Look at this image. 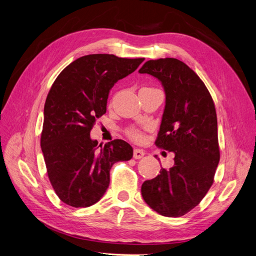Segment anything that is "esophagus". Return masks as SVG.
<instances>
[{
  "label": "esophagus",
  "mask_w": 256,
  "mask_h": 256,
  "mask_svg": "<svg viewBox=\"0 0 256 256\" xmlns=\"http://www.w3.org/2000/svg\"><path fill=\"white\" fill-rule=\"evenodd\" d=\"M145 154L144 150H140V148H134V159H141L143 156Z\"/></svg>",
  "instance_id": "1"
}]
</instances>
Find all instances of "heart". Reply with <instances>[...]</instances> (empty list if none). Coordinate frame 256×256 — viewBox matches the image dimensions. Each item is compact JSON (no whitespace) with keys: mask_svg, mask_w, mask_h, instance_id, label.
<instances>
[{"mask_svg":"<svg viewBox=\"0 0 256 256\" xmlns=\"http://www.w3.org/2000/svg\"><path fill=\"white\" fill-rule=\"evenodd\" d=\"M126 134L130 138H132V140H134V141H140V140H142V138H143V134L141 132V130L136 128V127H129V128H127L126 129Z\"/></svg>","mask_w":256,"mask_h":256,"instance_id":"obj_1","label":"heart"}]
</instances>
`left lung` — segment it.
I'll return each instance as SVG.
<instances>
[{
    "label": "left lung",
    "mask_w": 256,
    "mask_h": 256,
    "mask_svg": "<svg viewBox=\"0 0 256 256\" xmlns=\"http://www.w3.org/2000/svg\"><path fill=\"white\" fill-rule=\"evenodd\" d=\"M140 74L157 78L166 108L156 144L175 154L174 166L143 182L146 204L166 216H182L200 204L214 182L220 160L214 100L204 82L184 62L150 60Z\"/></svg>",
    "instance_id": "left-lung-1"
}]
</instances>
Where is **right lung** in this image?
Segmentation results:
<instances>
[{
	"label": "right lung",
	"mask_w": 256,
	"mask_h": 256,
	"mask_svg": "<svg viewBox=\"0 0 256 256\" xmlns=\"http://www.w3.org/2000/svg\"><path fill=\"white\" fill-rule=\"evenodd\" d=\"M143 58L90 54L69 64L52 84L46 99L40 146L49 180L62 202L88 207L102 198L115 162L132 158L127 142L104 146L90 134L106 112L109 92L134 72Z\"/></svg>",
	"instance_id": "right-lung-1"
}]
</instances>
